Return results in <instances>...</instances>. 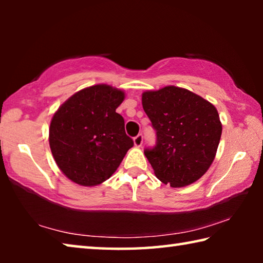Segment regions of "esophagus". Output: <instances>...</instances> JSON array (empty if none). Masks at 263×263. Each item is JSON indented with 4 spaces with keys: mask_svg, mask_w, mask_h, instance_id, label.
<instances>
[{
    "mask_svg": "<svg viewBox=\"0 0 263 263\" xmlns=\"http://www.w3.org/2000/svg\"><path fill=\"white\" fill-rule=\"evenodd\" d=\"M142 140H144V137H142V135H138L137 137H135V139H133L135 146H137V147H140V146L142 145Z\"/></svg>",
    "mask_w": 263,
    "mask_h": 263,
    "instance_id": "34e87169",
    "label": "esophagus"
}]
</instances>
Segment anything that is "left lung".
<instances>
[{"instance_id": "8db88e82", "label": "left lung", "mask_w": 263, "mask_h": 263, "mask_svg": "<svg viewBox=\"0 0 263 263\" xmlns=\"http://www.w3.org/2000/svg\"><path fill=\"white\" fill-rule=\"evenodd\" d=\"M142 108L157 133L145 148L154 174L173 188L189 185L205 174L221 136L217 109L193 91L168 86L142 94Z\"/></svg>"}]
</instances>
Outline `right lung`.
<instances>
[{
	"instance_id": "obj_1",
	"label": "right lung",
	"mask_w": 263,
	"mask_h": 263,
	"mask_svg": "<svg viewBox=\"0 0 263 263\" xmlns=\"http://www.w3.org/2000/svg\"><path fill=\"white\" fill-rule=\"evenodd\" d=\"M124 92L108 84L78 91L53 116L50 147L58 167L80 185L101 184L121 164L133 140L116 109Z\"/></svg>"
}]
</instances>
